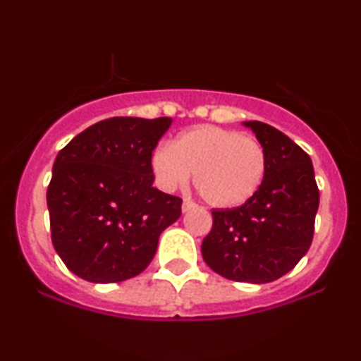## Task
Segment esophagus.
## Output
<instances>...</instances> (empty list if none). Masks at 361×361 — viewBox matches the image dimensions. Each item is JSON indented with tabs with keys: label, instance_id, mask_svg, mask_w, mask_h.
Returning a JSON list of instances; mask_svg holds the SVG:
<instances>
[{
	"label": "esophagus",
	"instance_id": "34e87169",
	"mask_svg": "<svg viewBox=\"0 0 361 361\" xmlns=\"http://www.w3.org/2000/svg\"><path fill=\"white\" fill-rule=\"evenodd\" d=\"M181 209H183V212H188V210L197 209V204H195V202H192V200H185L183 205H181Z\"/></svg>",
	"mask_w": 361,
	"mask_h": 361
}]
</instances>
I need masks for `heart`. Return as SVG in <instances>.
Wrapping results in <instances>:
<instances>
[{
	"label": "heart",
	"instance_id": "heart-1",
	"mask_svg": "<svg viewBox=\"0 0 361 361\" xmlns=\"http://www.w3.org/2000/svg\"><path fill=\"white\" fill-rule=\"evenodd\" d=\"M267 151L255 137L217 126L181 132L171 146L156 149L151 168L161 188L176 190L195 175L209 205L234 209L250 202L267 176Z\"/></svg>",
	"mask_w": 361,
	"mask_h": 361
}]
</instances>
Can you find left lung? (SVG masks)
Wrapping results in <instances>:
<instances>
[{"instance_id": "left-lung-1", "label": "left lung", "mask_w": 361, "mask_h": 361, "mask_svg": "<svg viewBox=\"0 0 361 361\" xmlns=\"http://www.w3.org/2000/svg\"><path fill=\"white\" fill-rule=\"evenodd\" d=\"M244 126L267 151V176L244 205L212 210V231L202 243V256L224 279L268 283L309 251L319 190L304 149L268 123L252 120Z\"/></svg>"}]
</instances>
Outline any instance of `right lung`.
<instances>
[{"label":"right lung","mask_w":361,"mask_h":361,"mask_svg":"<svg viewBox=\"0 0 361 361\" xmlns=\"http://www.w3.org/2000/svg\"><path fill=\"white\" fill-rule=\"evenodd\" d=\"M169 117H114L78 134L54 161L47 188L52 244L66 267L93 283L137 276L181 198L154 188L151 159Z\"/></svg>","instance_id":"add662e5"}]
</instances>
